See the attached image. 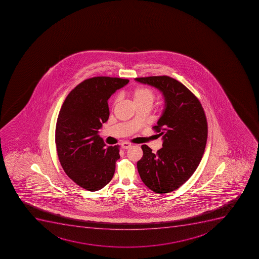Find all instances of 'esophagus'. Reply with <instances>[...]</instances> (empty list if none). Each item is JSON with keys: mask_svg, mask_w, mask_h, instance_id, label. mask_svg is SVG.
<instances>
[{"mask_svg": "<svg viewBox=\"0 0 259 259\" xmlns=\"http://www.w3.org/2000/svg\"><path fill=\"white\" fill-rule=\"evenodd\" d=\"M130 147H131V144L128 143V142H124V143H122L121 144L122 149H128Z\"/></svg>", "mask_w": 259, "mask_h": 259, "instance_id": "34e87169", "label": "esophagus"}]
</instances>
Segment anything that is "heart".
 <instances>
[{
	"instance_id": "b5f03b06",
	"label": "heart",
	"mask_w": 259,
	"mask_h": 259,
	"mask_svg": "<svg viewBox=\"0 0 259 259\" xmlns=\"http://www.w3.org/2000/svg\"><path fill=\"white\" fill-rule=\"evenodd\" d=\"M131 98L133 100L135 106H148L149 109L155 100V93L151 88L146 87H139L131 91L130 93ZM118 98L114 100V104L117 103Z\"/></svg>"
}]
</instances>
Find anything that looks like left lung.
Segmentation results:
<instances>
[{
	"mask_svg": "<svg viewBox=\"0 0 259 259\" xmlns=\"http://www.w3.org/2000/svg\"><path fill=\"white\" fill-rule=\"evenodd\" d=\"M135 81L157 88L164 97V109L153 126L162 148L153 153L142 145L138 171L145 186L156 193L178 189L196 171L206 145V117L196 96L180 81L167 76L138 77Z\"/></svg>",
	"mask_w": 259,
	"mask_h": 259,
	"instance_id": "8db88e82",
	"label": "left lung"
}]
</instances>
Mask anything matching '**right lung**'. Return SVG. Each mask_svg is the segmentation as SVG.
Instances as JSON below:
<instances>
[{
  "label": "right lung",
  "instance_id": "obj_1",
  "mask_svg": "<svg viewBox=\"0 0 259 259\" xmlns=\"http://www.w3.org/2000/svg\"><path fill=\"white\" fill-rule=\"evenodd\" d=\"M128 79L96 77L66 97L57 119L55 143L61 166L75 183L90 191L108 184L119 159V146H106L99 130L108 120V101Z\"/></svg>",
  "mask_w": 259,
  "mask_h": 259
}]
</instances>
